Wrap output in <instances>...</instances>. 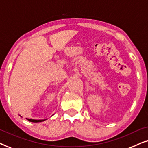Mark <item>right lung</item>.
<instances>
[{"instance_id": "obj_1", "label": "right lung", "mask_w": 148, "mask_h": 148, "mask_svg": "<svg viewBox=\"0 0 148 148\" xmlns=\"http://www.w3.org/2000/svg\"><path fill=\"white\" fill-rule=\"evenodd\" d=\"M54 115V114H53ZM53 115H52V116H53ZM20 116L22 117L21 115H19ZM26 119H27V121H29V122H32V123H40V122H42V121H46V119H39V120H37V119H28V118H26Z\"/></svg>"}]
</instances>
